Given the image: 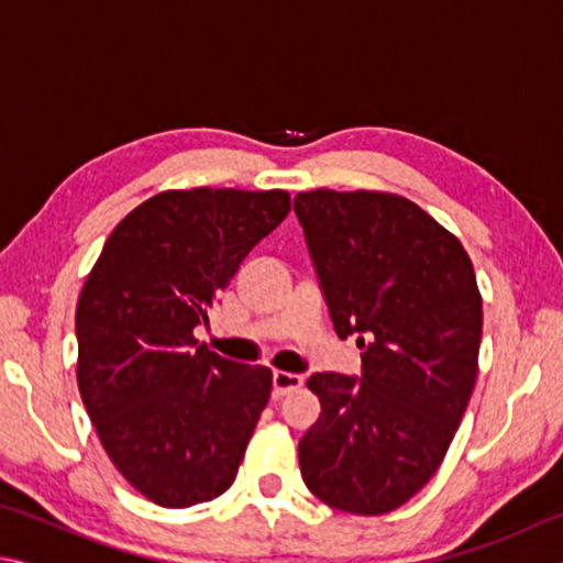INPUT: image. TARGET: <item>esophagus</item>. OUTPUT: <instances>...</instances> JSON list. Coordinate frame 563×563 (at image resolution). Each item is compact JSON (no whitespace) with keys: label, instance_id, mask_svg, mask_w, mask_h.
<instances>
[{"label":"esophagus","instance_id":"esophagus-1","mask_svg":"<svg viewBox=\"0 0 563 563\" xmlns=\"http://www.w3.org/2000/svg\"><path fill=\"white\" fill-rule=\"evenodd\" d=\"M302 387V375H292V373H273V395L283 397L290 395L295 389Z\"/></svg>","mask_w":563,"mask_h":563}]
</instances>
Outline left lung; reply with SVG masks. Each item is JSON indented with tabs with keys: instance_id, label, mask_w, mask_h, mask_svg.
Masks as SVG:
<instances>
[{
	"instance_id": "1",
	"label": "left lung",
	"mask_w": 563,
	"mask_h": 563,
	"mask_svg": "<svg viewBox=\"0 0 563 563\" xmlns=\"http://www.w3.org/2000/svg\"><path fill=\"white\" fill-rule=\"evenodd\" d=\"M340 338L360 335L362 379L318 373L320 417L300 472L328 507L377 517L440 470L479 369L482 295L460 238L389 190L295 196Z\"/></svg>"
}]
</instances>
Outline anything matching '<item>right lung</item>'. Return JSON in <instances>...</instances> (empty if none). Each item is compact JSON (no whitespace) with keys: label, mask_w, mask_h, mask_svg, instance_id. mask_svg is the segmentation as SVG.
<instances>
[{"label":"right lung","mask_w":563,"mask_h":563,"mask_svg":"<svg viewBox=\"0 0 563 563\" xmlns=\"http://www.w3.org/2000/svg\"><path fill=\"white\" fill-rule=\"evenodd\" d=\"M290 211L288 190L170 188L113 228L76 302V383L103 452L168 509L231 487L273 373L198 345L253 245Z\"/></svg>","instance_id":"obj_1"}]
</instances>
